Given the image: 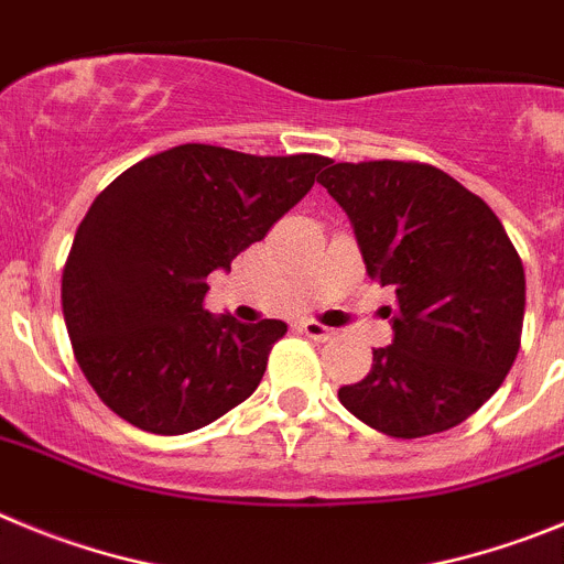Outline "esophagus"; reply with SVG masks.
I'll return each mask as SVG.
<instances>
[{
  "instance_id": "1",
  "label": "esophagus",
  "mask_w": 564,
  "mask_h": 564,
  "mask_svg": "<svg viewBox=\"0 0 564 564\" xmlns=\"http://www.w3.org/2000/svg\"><path fill=\"white\" fill-rule=\"evenodd\" d=\"M303 334H306V337H312V339H317V343H326V339H332V328H326L323 326V323H317V319H303L301 326Z\"/></svg>"
}]
</instances>
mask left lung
<instances>
[{"label": "left lung", "instance_id": "1", "mask_svg": "<svg viewBox=\"0 0 564 564\" xmlns=\"http://www.w3.org/2000/svg\"><path fill=\"white\" fill-rule=\"evenodd\" d=\"M365 270L395 289L393 343L339 402L393 438L444 433L489 402L520 351L525 272L491 207L424 162H326Z\"/></svg>", "mask_w": 564, "mask_h": 564}]
</instances>
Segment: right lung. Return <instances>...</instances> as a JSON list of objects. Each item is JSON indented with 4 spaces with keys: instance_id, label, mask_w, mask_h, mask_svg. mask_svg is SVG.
Instances as JSON below:
<instances>
[{
    "instance_id": "obj_1",
    "label": "right lung",
    "mask_w": 564,
    "mask_h": 564,
    "mask_svg": "<svg viewBox=\"0 0 564 564\" xmlns=\"http://www.w3.org/2000/svg\"><path fill=\"white\" fill-rule=\"evenodd\" d=\"M326 162L185 143L131 165L93 202L61 306L106 408L145 433L182 435L250 399L286 323L213 317L207 275L261 241Z\"/></svg>"
}]
</instances>
